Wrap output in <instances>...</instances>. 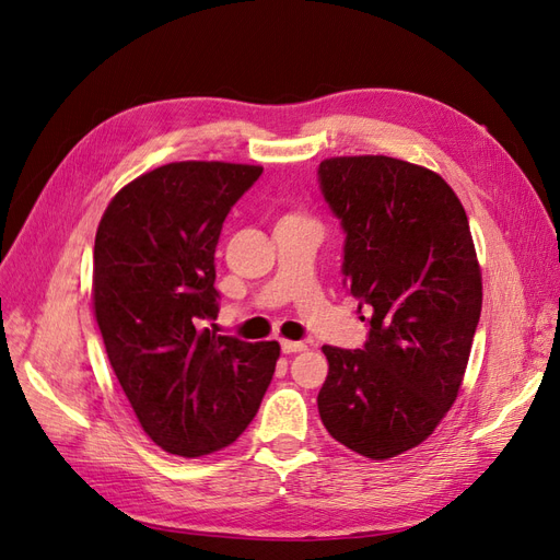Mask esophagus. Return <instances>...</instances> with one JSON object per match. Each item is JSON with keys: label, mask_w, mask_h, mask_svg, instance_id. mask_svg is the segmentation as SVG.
Masks as SVG:
<instances>
[{"label": "esophagus", "mask_w": 560, "mask_h": 560, "mask_svg": "<svg viewBox=\"0 0 560 560\" xmlns=\"http://www.w3.org/2000/svg\"><path fill=\"white\" fill-rule=\"evenodd\" d=\"M280 348H282V352H287V354H292V352H303V350H308V343H303V341H280Z\"/></svg>", "instance_id": "esophagus-1"}]
</instances>
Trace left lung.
Instances as JSON below:
<instances>
[{"label":"left lung","instance_id":"obj_1","mask_svg":"<svg viewBox=\"0 0 560 560\" xmlns=\"http://www.w3.org/2000/svg\"><path fill=\"white\" fill-rule=\"evenodd\" d=\"M317 182L346 233V290L371 315L362 350L322 348L319 418L336 442L387 460L425 442L463 385L481 317L477 252L463 202L428 167L338 156Z\"/></svg>","mask_w":560,"mask_h":560}]
</instances>
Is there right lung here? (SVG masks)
<instances>
[{
    "label": "right lung",
    "instance_id": "add662e5",
    "mask_svg": "<svg viewBox=\"0 0 560 560\" xmlns=\"http://www.w3.org/2000/svg\"><path fill=\"white\" fill-rule=\"evenodd\" d=\"M264 167L182 161L118 191L95 233L93 306L114 374L163 451L198 457L257 416L278 341L219 336L214 249Z\"/></svg>",
    "mask_w": 560,
    "mask_h": 560
}]
</instances>
